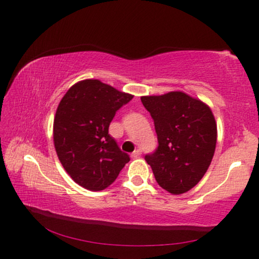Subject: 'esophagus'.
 I'll use <instances>...</instances> for the list:
<instances>
[{
	"mask_svg": "<svg viewBox=\"0 0 259 259\" xmlns=\"http://www.w3.org/2000/svg\"><path fill=\"white\" fill-rule=\"evenodd\" d=\"M140 156H141V152H140L139 150L134 151V152L132 153V158H133V159H136V158H139Z\"/></svg>",
	"mask_w": 259,
	"mask_h": 259,
	"instance_id": "1",
	"label": "esophagus"
}]
</instances>
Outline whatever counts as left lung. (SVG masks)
Returning a JSON list of instances; mask_svg holds the SVG:
<instances>
[{"mask_svg":"<svg viewBox=\"0 0 259 259\" xmlns=\"http://www.w3.org/2000/svg\"><path fill=\"white\" fill-rule=\"evenodd\" d=\"M153 118L159 146L145 159L158 185L171 195L190 191L212 162L217 123L210 107L183 91L141 96Z\"/></svg>","mask_w":259,"mask_h":259,"instance_id":"left-lung-1","label":"left lung"}]
</instances>
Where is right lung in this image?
<instances>
[{"instance_id":"obj_1","label":"right lung","mask_w":259,"mask_h":259,"mask_svg":"<svg viewBox=\"0 0 259 259\" xmlns=\"http://www.w3.org/2000/svg\"><path fill=\"white\" fill-rule=\"evenodd\" d=\"M133 97L97 79L75 82L62 97L53 120V144L64 170L78 185L105 190L130 160L108 127L115 112Z\"/></svg>"}]
</instances>
